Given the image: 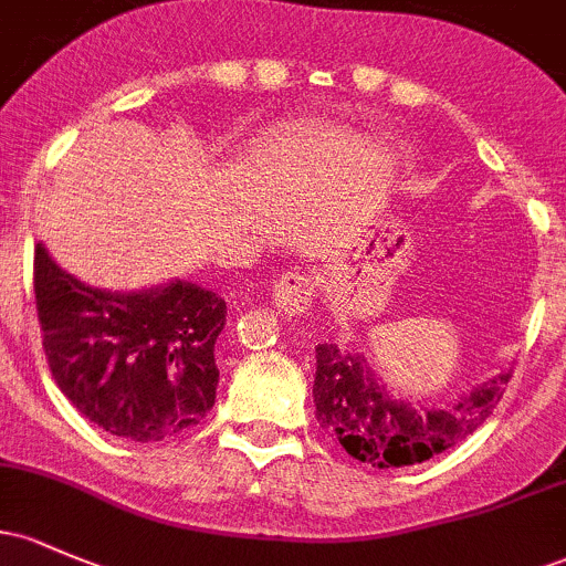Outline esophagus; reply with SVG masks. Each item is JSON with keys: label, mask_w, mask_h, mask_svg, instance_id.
Returning <instances> with one entry per match:
<instances>
[{"label": "esophagus", "mask_w": 566, "mask_h": 566, "mask_svg": "<svg viewBox=\"0 0 566 566\" xmlns=\"http://www.w3.org/2000/svg\"><path fill=\"white\" fill-rule=\"evenodd\" d=\"M276 312L284 316H301L314 303V279L306 271H287L276 279L273 287Z\"/></svg>", "instance_id": "esophagus-1"}]
</instances>
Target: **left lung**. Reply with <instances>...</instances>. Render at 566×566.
<instances>
[{"label": "left lung", "instance_id": "8db88e82", "mask_svg": "<svg viewBox=\"0 0 566 566\" xmlns=\"http://www.w3.org/2000/svg\"><path fill=\"white\" fill-rule=\"evenodd\" d=\"M511 370L489 378L449 408H416L395 400L359 354L335 344L316 346V421L338 440L346 454L370 468L389 470L443 454L473 434L505 395Z\"/></svg>", "mask_w": 566, "mask_h": 566}]
</instances>
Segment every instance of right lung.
I'll return each instance as SVG.
<instances>
[{
    "label": "right lung",
    "instance_id": "add662e5",
    "mask_svg": "<svg viewBox=\"0 0 566 566\" xmlns=\"http://www.w3.org/2000/svg\"><path fill=\"white\" fill-rule=\"evenodd\" d=\"M48 368L85 419L117 438L164 440L214 406V340L226 301L190 282L117 295L77 282L34 250Z\"/></svg>",
    "mask_w": 566,
    "mask_h": 566
}]
</instances>
